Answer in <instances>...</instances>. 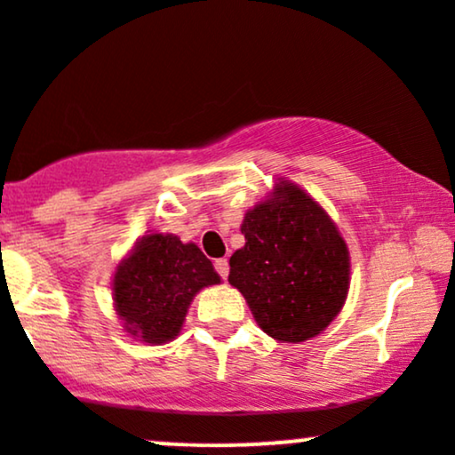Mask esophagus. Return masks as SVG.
<instances>
[{"instance_id":"34e87169","label":"esophagus","mask_w":455,"mask_h":455,"mask_svg":"<svg viewBox=\"0 0 455 455\" xmlns=\"http://www.w3.org/2000/svg\"><path fill=\"white\" fill-rule=\"evenodd\" d=\"M213 265H216V271H218V274H220L222 278L227 280V275H228V260H227V259H218L216 263H213Z\"/></svg>"}]
</instances>
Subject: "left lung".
<instances>
[{
	"label": "left lung",
	"mask_w": 455,
	"mask_h": 455,
	"mask_svg": "<svg viewBox=\"0 0 455 455\" xmlns=\"http://www.w3.org/2000/svg\"><path fill=\"white\" fill-rule=\"evenodd\" d=\"M242 233L245 243L228 260V282L257 325L293 344L325 331L347 301L351 257L321 203L278 177L274 190L243 213Z\"/></svg>",
	"instance_id": "obj_1"
}]
</instances>
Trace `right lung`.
<instances>
[{
    "label": "right lung",
    "instance_id": "obj_1",
    "mask_svg": "<svg viewBox=\"0 0 455 455\" xmlns=\"http://www.w3.org/2000/svg\"><path fill=\"white\" fill-rule=\"evenodd\" d=\"M220 284V275L196 243L173 233L137 239L113 274V306L124 331L148 344L180 336L198 291Z\"/></svg>",
    "mask_w": 455,
    "mask_h": 455
}]
</instances>
